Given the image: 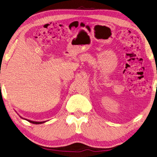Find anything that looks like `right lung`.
<instances>
[{"label": "right lung", "mask_w": 157, "mask_h": 157, "mask_svg": "<svg viewBox=\"0 0 157 157\" xmlns=\"http://www.w3.org/2000/svg\"><path fill=\"white\" fill-rule=\"evenodd\" d=\"M20 117H21V116H20ZM21 118H22V119L26 120V121H29V122H30V123H33V124H43V123H44V122H47V121H43V122H36V121H30V120H28V119H26V118H22V117H21Z\"/></svg>", "instance_id": "right-lung-1"}]
</instances>
